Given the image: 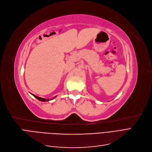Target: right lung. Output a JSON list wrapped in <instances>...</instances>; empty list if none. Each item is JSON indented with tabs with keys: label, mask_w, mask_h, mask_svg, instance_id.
<instances>
[{
	"label": "right lung",
	"mask_w": 152,
	"mask_h": 152,
	"mask_svg": "<svg viewBox=\"0 0 152 152\" xmlns=\"http://www.w3.org/2000/svg\"><path fill=\"white\" fill-rule=\"evenodd\" d=\"M36 98H37V99H39V101H41V102H49V100H51V99H53L54 98H55L56 96H54V97H53V98H51V99H46V98H40V97H38V96H36V95H34V94H32Z\"/></svg>",
	"instance_id": "obj_1"
}]
</instances>
